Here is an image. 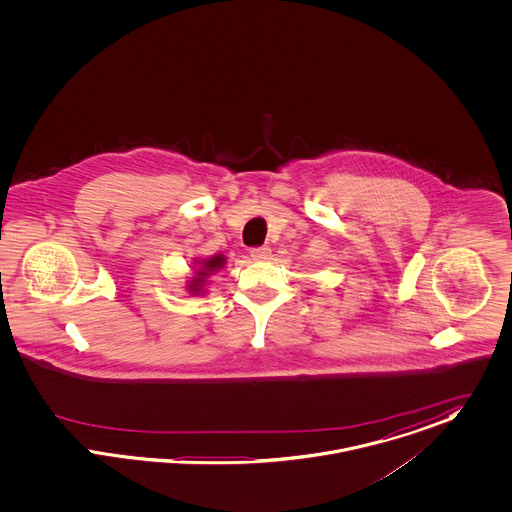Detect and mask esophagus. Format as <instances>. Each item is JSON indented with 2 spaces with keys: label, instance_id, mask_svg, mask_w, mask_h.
<instances>
[{
  "label": "esophagus",
  "instance_id": "esophagus-1",
  "mask_svg": "<svg viewBox=\"0 0 512 512\" xmlns=\"http://www.w3.org/2000/svg\"><path fill=\"white\" fill-rule=\"evenodd\" d=\"M269 255H271V247H267V245H263V247H253V249H251V257H253L255 261H265V259H269Z\"/></svg>",
  "mask_w": 512,
  "mask_h": 512
}]
</instances>
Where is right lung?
Masks as SVG:
<instances>
[{"mask_svg":"<svg viewBox=\"0 0 512 512\" xmlns=\"http://www.w3.org/2000/svg\"><path fill=\"white\" fill-rule=\"evenodd\" d=\"M224 263H226V257H224V255H214V257H210V259H204V261H194V265H198V269H196V277L188 283V290H190L192 294L202 292V286L206 283V279H208L210 275H214V271L222 269Z\"/></svg>","mask_w":512,"mask_h":512,"instance_id":"obj_1","label":"right lung"}]
</instances>
